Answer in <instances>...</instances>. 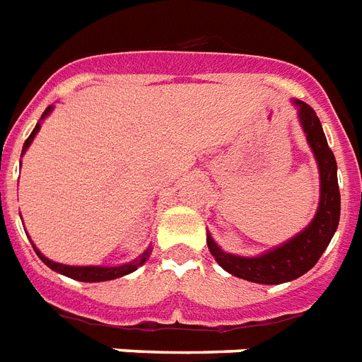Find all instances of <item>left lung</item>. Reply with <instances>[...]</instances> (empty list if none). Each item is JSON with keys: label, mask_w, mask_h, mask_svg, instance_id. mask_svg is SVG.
<instances>
[{"label": "left lung", "mask_w": 362, "mask_h": 362, "mask_svg": "<svg viewBox=\"0 0 362 362\" xmlns=\"http://www.w3.org/2000/svg\"><path fill=\"white\" fill-rule=\"evenodd\" d=\"M293 104L299 108V121L320 170V205L314 221L290 241L256 258L224 252L207 233V247L216 263L233 276L258 284H282L308 273L329 247L340 221V190L334 155L316 112L300 100H293Z\"/></svg>", "instance_id": "8db88e82"}]
</instances>
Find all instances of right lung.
<instances>
[{"label":"right lung","mask_w":362,"mask_h":362,"mask_svg":"<svg viewBox=\"0 0 362 362\" xmlns=\"http://www.w3.org/2000/svg\"><path fill=\"white\" fill-rule=\"evenodd\" d=\"M50 112H52V106H48L40 119H45L46 115L50 114ZM39 129H40V123H37V125H35V129H33V132L30 134V138L24 141V149H22V155H24L25 149L30 147V144L33 141L35 134L39 132ZM33 250L37 252V256L42 259V263H46V265H48L52 271H56V273H59V274H65V276H69V279L80 280V282H104V280H114V279H119V276H125V274L136 271V269L140 267V265H144V263L147 262V258H149V254H151V248H147L146 252L141 254L140 258L134 259V262H131V263H125V265H119V267H99V265L74 267V265H63V263L52 262V259H48L46 256H42V254L39 252V248L35 247V245H33Z\"/></svg>","instance_id":"add662e5"}]
</instances>
